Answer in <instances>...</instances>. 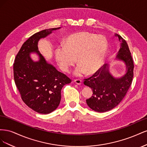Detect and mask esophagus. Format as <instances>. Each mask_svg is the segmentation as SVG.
<instances>
[{
	"label": "esophagus",
	"mask_w": 147,
	"mask_h": 147,
	"mask_svg": "<svg viewBox=\"0 0 147 147\" xmlns=\"http://www.w3.org/2000/svg\"><path fill=\"white\" fill-rule=\"evenodd\" d=\"M74 82H75V83H76V84H78V85H80V84H82V81L81 80H80V79H76V80H75Z\"/></svg>",
	"instance_id": "esophagus-1"
}]
</instances>
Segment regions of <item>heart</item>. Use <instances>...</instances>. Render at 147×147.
Here are the masks:
<instances>
[{
	"label": "heart",
	"instance_id": "b5f03b06",
	"mask_svg": "<svg viewBox=\"0 0 147 147\" xmlns=\"http://www.w3.org/2000/svg\"><path fill=\"white\" fill-rule=\"evenodd\" d=\"M107 39L101 35L80 32L75 33L66 38L65 45L56 49V59L60 68L69 72L71 66L77 62L79 64L74 75L80 77L85 74H94L103 65L107 51Z\"/></svg>",
	"mask_w": 147,
	"mask_h": 147
}]
</instances>
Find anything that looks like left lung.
Wrapping results in <instances>:
<instances>
[{"mask_svg":"<svg viewBox=\"0 0 147 147\" xmlns=\"http://www.w3.org/2000/svg\"><path fill=\"white\" fill-rule=\"evenodd\" d=\"M121 47L116 59L125 64L126 74L119 78L110 74L109 65L104 64L91 77L84 79V84L90 87L93 94L86 99L89 107L97 112H105L117 107L123 99L132 83L134 63L129 48L125 40L115 34Z\"/></svg>","mask_w":147,"mask_h":147,"instance_id":"obj_1","label":"left lung"}]
</instances>
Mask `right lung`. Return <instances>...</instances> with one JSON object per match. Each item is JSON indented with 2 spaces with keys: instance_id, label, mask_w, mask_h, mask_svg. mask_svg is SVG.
<instances>
[{
  "instance_id": "obj_1",
  "label": "right lung",
  "mask_w": 147,
  "mask_h": 147,
  "mask_svg": "<svg viewBox=\"0 0 147 147\" xmlns=\"http://www.w3.org/2000/svg\"><path fill=\"white\" fill-rule=\"evenodd\" d=\"M48 29L32 35L22 45L13 64L14 80L22 100L29 108L42 114H48L59 106L61 90L71 80L49 64L38 51L39 40L53 30ZM35 52L39 59L33 61L30 54Z\"/></svg>"
}]
</instances>
